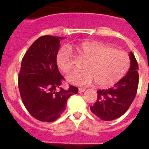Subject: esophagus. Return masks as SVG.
<instances>
[{
	"instance_id": "obj_1",
	"label": "esophagus",
	"mask_w": 149,
	"mask_h": 149,
	"mask_svg": "<svg viewBox=\"0 0 149 149\" xmlns=\"http://www.w3.org/2000/svg\"><path fill=\"white\" fill-rule=\"evenodd\" d=\"M86 90V89H84V88H79L78 89V93H84V91Z\"/></svg>"
}]
</instances>
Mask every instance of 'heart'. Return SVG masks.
Segmentation results:
<instances>
[{
    "instance_id": "heart-1",
    "label": "heart",
    "mask_w": 149,
    "mask_h": 149,
    "mask_svg": "<svg viewBox=\"0 0 149 149\" xmlns=\"http://www.w3.org/2000/svg\"><path fill=\"white\" fill-rule=\"evenodd\" d=\"M77 52L88 60L85 71L74 72L67 81L77 86H88L95 81L100 87H108L119 82L125 75L130 66V59L125 52L114 49L104 43L92 41L77 46ZM56 64L63 73H69L73 68L72 53L62 48L56 55Z\"/></svg>"
}]
</instances>
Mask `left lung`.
Instances as JSON below:
<instances>
[{"mask_svg": "<svg viewBox=\"0 0 149 149\" xmlns=\"http://www.w3.org/2000/svg\"><path fill=\"white\" fill-rule=\"evenodd\" d=\"M131 66L127 74L113 87L97 91L98 98L91 111L104 121H111L123 115L134 101L139 83L138 64L132 52L129 54Z\"/></svg>", "mask_w": 149, "mask_h": 149, "instance_id": "8db88e82", "label": "left lung"}]
</instances>
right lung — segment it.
<instances>
[{"instance_id":"obj_1","label":"right lung","mask_w":149,"mask_h":149,"mask_svg":"<svg viewBox=\"0 0 149 149\" xmlns=\"http://www.w3.org/2000/svg\"><path fill=\"white\" fill-rule=\"evenodd\" d=\"M52 36H41L31 45L22 61L18 74L21 98L27 111L41 122H51L65 111L67 101L78 89L60 87L64 77L56 64L60 39Z\"/></svg>"}]
</instances>
